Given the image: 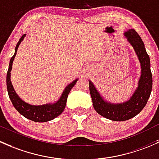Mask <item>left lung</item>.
Masks as SVG:
<instances>
[{"mask_svg": "<svg viewBox=\"0 0 159 159\" xmlns=\"http://www.w3.org/2000/svg\"><path fill=\"white\" fill-rule=\"evenodd\" d=\"M123 34L127 39V42L133 48L141 66L138 86L130 98L125 102L119 103L109 102L101 95L94 83L89 80V92L95 110L106 119L117 122L128 120L138 115L146 105L152 89L150 58L145 50V44L135 30L129 29Z\"/></svg>", "mask_w": 159, "mask_h": 159, "instance_id": "left-lung-1", "label": "left lung"}]
</instances>
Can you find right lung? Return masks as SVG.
<instances>
[{"label": "right lung", "instance_id": "right-lung-1", "mask_svg": "<svg viewBox=\"0 0 159 159\" xmlns=\"http://www.w3.org/2000/svg\"><path fill=\"white\" fill-rule=\"evenodd\" d=\"M26 37V34H24L20 39L19 40L18 43H17L15 47V52L14 54L11 57L10 60L9 67H8L7 73V89L8 96L12 102L13 106H14L16 109L18 111L20 114L24 116L27 119L30 120L34 121L37 122H48L55 119L57 116H60L66 107V100H67L68 95L70 93L72 88L75 86L77 80L79 79H76L73 80L72 83L68 84L65 87L64 90L62 93L60 97L54 102H50V103H46L43 105H31L26 102L23 99L19 97L17 94L16 91L14 90V88L13 86L11 80V72L12 70L13 62L17 54V49L21 42L24 40V37Z\"/></svg>", "mask_w": 159, "mask_h": 159}]
</instances>
